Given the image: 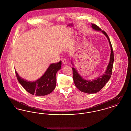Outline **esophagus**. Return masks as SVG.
I'll use <instances>...</instances> for the list:
<instances>
[{"label":"esophagus","instance_id":"34e87169","mask_svg":"<svg viewBox=\"0 0 131 131\" xmlns=\"http://www.w3.org/2000/svg\"><path fill=\"white\" fill-rule=\"evenodd\" d=\"M62 63L64 64H66L67 63V61L66 59H63Z\"/></svg>","mask_w":131,"mask_h":131}]
</instances>
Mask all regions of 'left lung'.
<instances>
[{
    "mask_svg": "<svg viewBox=\"0 0 131 131\" xmlns=\"http://www.w3.org/2000/svg\"><path fill=\"white\" fill-rule=\"evenodd\" d=\"M92 28L97 31H101L107 38L111 49V53L109 63L107 66L105 74L96 78L93 80H85L75 68H72L73 74V80L76 87L81 92L88 94L97 93L101 90L109 81L112 74V67L114 61V54L112 45L107 34L104 30H102L99 26L92 24Z\"/></svg>",
    "mask_w": 131,
    "mask_h": 131,
    "instance_id": "8db88e82",
    "label": "left lung"
}]
</instances>
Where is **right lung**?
Returning a JSON list of instances; mask_svg holds the SVG:
<instances>
[{
    "mask_svg": "<svg viewBox=\"0 0 131 131\" xmlns=\"http://www.w3.org/2000/svg\"><path fill=\"white\" fill-rule=\"evenodd\" d=\"M61 61L50 64L40 79L36 81H27L19 76L15 70L17 78L19 83L29 93L36 96H45L51 93L56 86V74L61 69Z\"/></svg>",
    "mask_w": 131,
    "mask_h": 131,
    "instance_id": "right-lung-1",
    "label": "right lung"
}]
</instances>
